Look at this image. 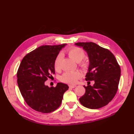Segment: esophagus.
<instances>
[{
	"label": "esophagus",
	"mask_w": 134,
	"mask_h": 134,
	"mask_svg": "<svg viewBox=\"0 0 134 134\" xmlns=\"http://www.w3.org/2000/svg\"><path fill=\"white\" fill-rule=\"evenodd\" d=\"M76 86V85H69V87L70 88H74Z\"/></svg>",
	"instance_id": "34e87169"
}]
</instances>
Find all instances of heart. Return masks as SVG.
Here are the masks:
<instances>
[{
    "mask_svg": "<svg viewBox=\"0 0 134 134\" xmlns=\"http://www.w3.org/2000/svg\"><path fill=\"white\" fill-rule=\"evenodd\" d=\"M67 53L70 58L76 63H79L81 62L85 56V54L83 51L80 48L77 47H72L70 48L67 50ZM62 57L61 54H59L56 57L53 63L54 69L57 71H58L60 69ZM82 65L83 67H85L86 65L85 63H82ZM80 77L81 74L78 71L67 72L64 73L61 76V81L64 82V83L72 84L75 83Z\"/></svg>",
    "mask_w": 134,
    "mask_h": 134,
    "instance_id": "obj_1",
    "label": "heart"
}]
</instances>
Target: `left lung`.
Returning a JSON list of instances; mask_svg holds the SVG:
<instances>
[{"label": "left lung", "mask_w": 134, "mask_h": 134, "mask_svg": "<svg viewBox=\"0 0 134 134\" xmlns=\"http://www.w3.org/2000/svg\"><path fill=\"white\" fill-rule=\"evenodd\" d=\"M75 45L82 47L89 59L88 72L85 80L90 82L85 94L79 98L81 104L89 109H98L107 105L114 97L118 91L120 78V67L113 54L107 49L92 42H77Z\"/></svg>", "instance_id": "left-lung-1"}]
</instances>
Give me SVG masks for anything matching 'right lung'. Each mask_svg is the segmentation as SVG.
Returning a JSON list of instances; mask_svg holds the SVG:
<instances>
[{
    "mask_svg": "<svg viewBox=\"0 0 134 134\" xmlns=\"http://www.w3.org/2000/svg\"><path fill=\"white\" fill-rule=\"evenodd\" d=\"M66 45H42L27 53L19 65L16 75L20 92L26 104L37 112L47 113L58 109L69 89L63 83L51 87L45 85L55 74L54 61Z\"/></svg>",
    "mask_w": 134,
    "mask_h": 134,
    "instance_id": "1",
    "label": "right lung"
}]
</instances>
